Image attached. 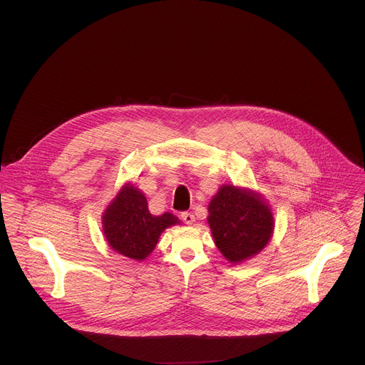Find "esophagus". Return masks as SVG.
<instances>
[{"label": "esophagus", "mask_w": 365, "mask_h": 365, "mask_svg": "<svg viewBox=\"0 0 365 365\" xmlns=\"http://www.w3.org/2000/svg\"><path fill=\"white\" fill-rule=\"evenodd\" d=\"M180 218H182L183 222L187 224V225H192V224L195 222V215H193V214H189V212H183V214L180 215Z\"/></svg>", "instance_id": "esophagus-1"}]
</instances>
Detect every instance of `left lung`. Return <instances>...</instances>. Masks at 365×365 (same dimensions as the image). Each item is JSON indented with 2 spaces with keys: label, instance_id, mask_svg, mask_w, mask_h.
Here are the masks:
<instances>
[{
  "label": "left lung",
  "instance_id": "1",
  "mask_svg": "<svg viewBox=\"0 0 365 365\" xmlns=\"http://www.w3.org/2000/svg\"><path fill=\"white\" fill-rule=\"evenodd\" d=\"M215 245L231 264H241L262 252L274 231L270 205L258 192L221 185L207 205Z\"/></svg>",
  "mask_w": 365,
  "mask_h": 365
}]
</instances>
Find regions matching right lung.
Returning a JSON list of instances; mask_svg holds the SVG:
<instances>
[{
    "label": "right lung",
    "mask_w": 365,
    "mask_h": 365,
    "mask_svg": "<svg viewBox=\"0 0 365 365\" xmlns=\"http://www.w3.org/2000/svg\"><path fill=\"white\" fill-rule=\"evenodd\" d=\"M180 224L170 212L153 215L144 193L131 182L123 185L102 214V232L108 245L118 254L143 262L169 227Z\"/></svg>",
    "instance_id": "right-lung-1"
}]
</instances>
